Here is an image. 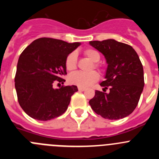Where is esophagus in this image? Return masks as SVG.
Returning a JSON list of instances; mask_svg holds the SVG:
<instances>
[{"instance_id": "obj_1", "label": "esophagus", "mask_w": 159, "mask_h": 159, "mask_svg": "<svg viewBox=\"0 0 159 159\" xmlns=\"http://www.w3.org/2000/svg\"><path fill=\"white\" fill-rule=\"evenodd\" d=\"M78 89H79V91H80V92H84V91H85V90H86V88H81V87H79Z\"/></svg>"}]
</instances>
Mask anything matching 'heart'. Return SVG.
I'll return each instance as SVG.
<instances>
[{"instance_id": "1", "label": "heart", "mask_w": 159, "mask_h": 159, "mask_svg": "<svg viewBox=\"0 0 159 159\" xmlns=\"http://www.w3.org/2000/svg\"><path fill=\"white\" fill-rule=\"evenodd\" d=\"M84 54L92 62L97 63L100 60V55L96 50L92 48L87 49L84 52ZM66 68L67 71H74L77 67V54L76 52H73L71 54L67 56L65 62ZM94 67H98V64H95ZM99 80V75L96 71H90V72H81V71H76V72L71 73L68 76V80L71 84H75L76 86L81 87V88H87L91 86L92 84L96 82Z\"/></svg>"}]
</instances>
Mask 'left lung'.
I'll use <instances>...</instances> for the list:
<instances>
[{"label":"left lung","mask_w":159,"mask_h":159,"mask_svg":"<svg viewBox=\"0 0 159 159\" xmlns=\"http://www.w3.org/2000/svg\"><path fill=\"white\" fill-rule=\"evenodd\" d=\"M90 45L102 53L107 67L105 80L89 101L92 110L107 119H120L134 111L144 87L143 67L137 52L131 46L113 39L90 41Z\"/></svg>","instance_id":"1"}]
</instances>
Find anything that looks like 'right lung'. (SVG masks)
Instances as JSON below:
<instances>
[{
	"label": "right lung",
	"mask_w": 159,
	"mask_h": 159,
	"mask_svg": "<svg viewBox=\"0 0 159 159\" xmlns=\"http://www.w3.org/2000/svg\"><path fill=\"white\" fill-rule=\"evenodd\" d=\"M52 38L35 40L20 54L15 76L20 106L32 119L48 121L61 116L78 88L75 85L53 88L65 82L67 56L80 45Z\"/></svg>",
	"instance_id": "right-lung-1"
}]
</instances>
